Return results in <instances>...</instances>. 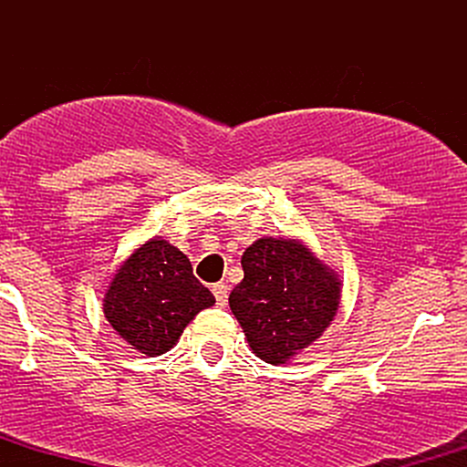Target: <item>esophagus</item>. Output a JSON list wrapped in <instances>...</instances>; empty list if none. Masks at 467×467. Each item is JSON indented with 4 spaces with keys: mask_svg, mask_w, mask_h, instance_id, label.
<instances>
[{
    "mask_svg": "<svg viewBox=\"0 0 467 467\" xmlns=\"http://www.w3.org/2000/svg\"><path fill=\"white\" fill-rule=\"evenodd\" d=\"M213 294H215V301L219 307H223V305L228 303V285L226 283H215L213 285Z\"/></svg>",
    "mask_w": 467,
    "mask_h": 467,
    "instance_id": "esophagus-1",
    "label": "esophagus"
}]
</instances>
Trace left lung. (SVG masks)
<instances>
[{"label": "left lung", "mask_w": 467, "mask_h": 467, "mask_svg": "<svg viewBox=\"0 0 467 467\" xmlns=\"http://www.w3.org/2000/svg\"><path fill=\"white\" fill-rule=\"evenodd\" d=\"M241 267L244 281L228 303L261 360L287 362L334 320L340 281L298 241H254L241 256Z\"/></svg>", "instance_id": "obj_1"}]
</instances>
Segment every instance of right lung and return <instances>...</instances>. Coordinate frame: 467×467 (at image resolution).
Listing matches in <instances>:
<instances>
[{
    "mask_svg": "<svg viewBox=\"0 0 467 467\" xmlns=\"http://www.w3.org/2000/svg\"><path fill=\"white\" fill-rule=\"evenodd\" d=\"M213 303L215 296L192 275L186 254L151 239L116 272L105 294V316L133 349L162 356Z\"/></svg>",
    "mask_w": 467,
    "mask_h": 467,
    "instance_id": "1",
    "label": "right lung"
}]
</instances>
